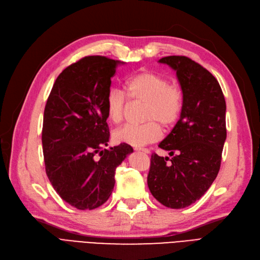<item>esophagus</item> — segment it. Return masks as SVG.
I'll return each mask as SVG.
<instances>
[{"instance_id": "34e87169", "label": "esophagus", "mask_w": 260, "mask_h": 260, "mask_svg": "<svg viewBox=\"0 0 260 260\" xmlns=\"http://www.w3.org/2000/svg\"><path fill=\"white\" fill-rule=\"evenodd\" d=\"M137 152H142V153H144V154H148L149 153V151L147 148H139V147H136L135 148Z\"/></svg>"}]
</instances>
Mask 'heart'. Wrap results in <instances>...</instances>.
Wrapping results in <instances>:
<instances>
[{"label": "heart", "mask_w": 260, "mask_h": 260, "mask_svg": "<svg viewBox=\"0 0 260 260\" xmlns=\"http://www.w3.org/2000/svg\"><path fill=\"white\" fill-rule=\"evenodd\" d=\"M125 96L130 102L144 103L140 125H124L114 132L117 143L141 147L160 140L161 128L170 129L178 122L183 111V93L177 84L169 83L159 73L145 70L128 78L124 82ZM108 119L120 123L127 111V100L118 90H111L105 100Z\"/></svg>", "instance_id": "b5f03b06"}]
</instances>
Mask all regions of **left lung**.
<instances>
[{
	"label": "left lung",
	"mask_w": 260,
	"mask_h": 260,
	"mask_svg": "<svg viewBox=\"0 0 260 260\" xmlns=\"http://www.w3.org/2000/svg\"><path fill=\"white\" fill-rule=\"evenodd\" d=\"M159 62L177 72L183 111L158 145L172 158L152 154L147 185L164 206L179 209L200 200L218 175L226 138L225 101L216 78L191 58L167 56Z\"/></svg>",
	"instance_id": "1"
}]
</instances>
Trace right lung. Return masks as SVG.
I'll return each mask as SVG.
<instances>
[{
	"label": "right lung",
	"instance_id": "add662e5",
	"mask_svg": "<svg viewBox=\"0 0 260 260\" xmlns=\"http://www.w3.org/2000/svg\"><path fill=\"white\" fill-rule=\"evenodd\" d=\"M119 60L85 56L55 80L43 116L45 171L54 190L77 209H95L109 199L115 171L133 152L128 144L106 149L105 100Z\"/></svg>",
	"mask_w": 260,
	"mask_h": 260
}]
</instances>
